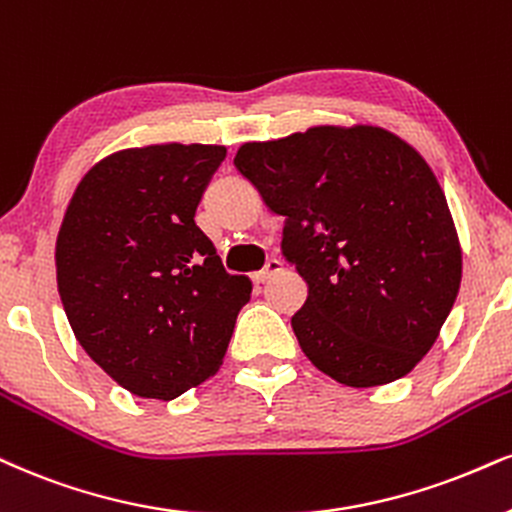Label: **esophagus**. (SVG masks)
Here are the masks:
<instances>
[{"label": "esophagus", "mask_w": 512, "mask_h": 512, "mask_svg": "<svg viewBox=\"0 0 512 512\" xmlns=\"http://www.w3.org/2000/svg\"><path fill=\"white\" fill-rule=\"evenodd\" d=\"M282 270V261L280 258H268L266 261V266H263L261 270H258V273L254 275V280L256 282H266V280H270V277L273 275H277Z\"/></svg>", "instance_id": "obj_1"}]
</instances>
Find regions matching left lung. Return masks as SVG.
<instances>
[{
  "instance_id": "obj_1",
  "label": "left lung",
  "mask_w": 512,
  "mask_h": 512,
  "mask_svg": "<svg viewBox=\"0 0 512 512\" xmlns=\"http://www.w3.org/2000/svg\"><path fill=\"white\" fill-rule=\"evenodd\" d=\"M235 168L285 218L282 256L306 280L292 330L346 387L408 375L437 342L463 256L432 168L372 125L311 128L239 147Z\"/></svg>"
}]
</instances>
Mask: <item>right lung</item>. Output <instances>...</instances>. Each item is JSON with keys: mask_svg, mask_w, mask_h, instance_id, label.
I'll use <instances>...</instances> for the list:
<instances>
[{"mask_svg": "<svg viewBox=\"0 0 512 512\" xmlns=\"http://www.w3.org/2000/svg\"><path fill=\"white\" fill-rule=\"evenodd\" d=\"M216 144H154L99 161L75 189L56 285L75 339L142 399L170 401L223 363L251 282L230 275L194 213L225 159Z\"/></svg>", "mask_w": 512, "mask_h": 512, "instance_id": "obj_1", "label": "right lung"}]
</instances>
